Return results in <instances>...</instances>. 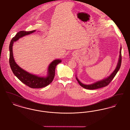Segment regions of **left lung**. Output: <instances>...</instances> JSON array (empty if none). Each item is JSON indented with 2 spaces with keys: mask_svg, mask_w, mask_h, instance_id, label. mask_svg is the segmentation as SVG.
Listing matches in <instances>:
<instances>
[{
  "mask_svg": "<svg viewBox=\"0 0 130 130\" xmlns=\"http://www.w3.org/2000/svg\"><path fill=\"white\" fill-rule=\"evenodd\" d=\"M120 55L119 56V59L118 61V64L117 66V67L116 69L114 70V71L111 73V74L108 76L107 78H105L103 80L99 81L98 82H96L93 84L90 85H85L83 83H82L78 79V78L76 77V80L78 81L79 84L82 87L84 88H85L88 90H94L97 89L101 88H103L104 87L106 86L109 84V83L111 82V80L113 79V78L115 77L116 75L117 74L118 71H119V69L120 68L121 64V59H122V56H121V47H120V52H119Z\"/></svg>",
  "mask_w": 130,
  "mask_h": 130,
  "instance_id": "8db88e82",
  "label": "left lung"
}]
</instances>
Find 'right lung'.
<instances>
[{"mask_svg": "<svg viewBox=\"0 0 130 130\" xmlns=\"http://www.w3.org/2000/svg\"><path fill=\"white\" fill-rule=\"evenodd\" d=\"M35 31V30L28 31H20L14 37L12 38L9 46V63L13 74L22 83L31 88H41L47 86L53 81L55 75L56 66L58 63L61 62V60L60 59H56L51 62L48 69L47 76L40 77L36 75L31 74L22 68H20L15 62L12 54V45L14 42L17 41L20 38L30 35Z\"/></svg>", "mask_w": 130, "mask_h": 130, "instance_id": "add662e5", "label": "right lung"}]
</instances>
